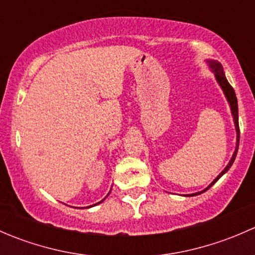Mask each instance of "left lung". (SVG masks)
<instances>
[{"mask_svg":"<svg viewBox=\"0 0 255 255\" xmlns=\"http://www.w3.org/2000/svg\"><path fill=\"white\" fill-rule=\"evenodd\" d=\"M207 63L210 64L211 69H212L213 73H215L216 80H217V82H218V84H220V86L222 87L223 92H225L226 97H227L228 102H230L231 111H232L233 120H235L236 130H237V145H236V150H235V153H233L232 159H231L230 163H228V165L226 166V168H225V170H223L222 173H221L220 175H218L217 177H216V179L213 180V181H212V184H211L210 186H208V187H211V186H212L213 184H215L216 181H217L218 179H220L221 176L223 175V174L227 173L228 169H230L231 166H232V164H233V161H235L236 156H237L238 145H239V123H238V104H237V97H236V92H235V90H233V87L231 86L230 82H228V81H227V79H226L225 73H223V68H222V65H221L220 63H217V61H215V60H208ZM208 187H206V189H205L204 191H201V192H205V191H206V190H208ZM201 192H196V194H192L191 196H194V195H200V194H201Z\"/></svg>","mask_w":255,"mask_h":255,"instance_id":"1","label":"left lung"}]
</instances>
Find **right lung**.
I'll return each instance as SVG.
<instances>
[{"mask_svg": "<svg viewBox=\"0 0 255 255\" xmlns=\"http://www.w3.org/2000/svg\"><path fill=\"white\" fill-rule=\"evenodd\" d=\"M109 194H110V192H109ZM106 197H107V196H106ZM106 197H105V199H106ZM105 199H104V200H105ZM104 200H102V201H104ZM102 201H100V202H97V204H95V205H99V204H101V202H102ZM95 205H94V206H95Z\"/></svg>", "mask_w": 255, "mask_h": 255, "instance_id": "1", "label": "right lung"}]
</instances>
